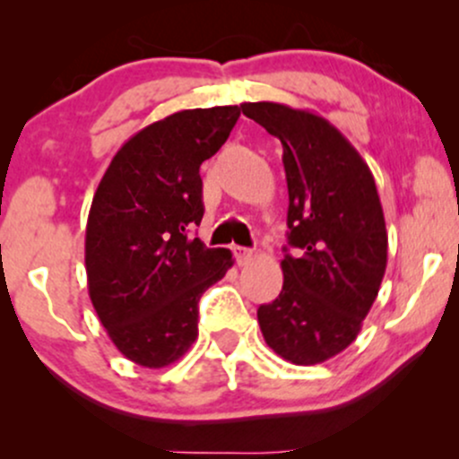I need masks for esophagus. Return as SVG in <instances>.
Wrapping results in <instances>:
<instances>
[{"label": "esophagus", "mask_w": 459, "mask_h": 459, "mask_svg": "<svg viewBox=\"0 0 459 459\" xmlns=\"http://www.w3.org/2000/svg\"><path fill=\"white\" fill-rule=\"evenodd\" d=\"M233 252H235L237 263H247V261L252 259V255H255V252H252L250 247H244V246H235Z\"/></svg>", "instance_id": "1"}]
</instances>
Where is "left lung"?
<instances>
[{"instance_id":"obj_1","label":"left lung","mask_w":459,"mask_h":459,"mask_svg":"<svg viewBox=\"0 0 459 459\" xmlns=\"http://www.w3.org/2000/svg\"><path fill=\"white\" fill-rule=\"evenodd\" d=\"M281 140L289 212L282 291L256 310L265 343L293 365H319L356 341L386 272L388 235L371 170L321 116L241 103Z\"/></svg>"}]
</instances>
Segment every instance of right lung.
<instances>
[{
	"label": "right lung",
	"instance_id": "right-lung-1",
	"mask_svg": "<svg viewBox=\"0 0 459 459\" xmlns=\"http://www.w3.org/2000/svg\"><path fill=\"white\" fill-rule=\"evenodd\" d=\"M237 105L183 109L114 155L86 224L92 307L131 362L172 365L198 336V299L233 267L226 247L189 235L203 220L200 163L233 131Z\"/></svg>",
	"mask_w": 459,
	"mask_h": 459
}]
</instances>
